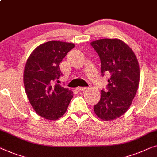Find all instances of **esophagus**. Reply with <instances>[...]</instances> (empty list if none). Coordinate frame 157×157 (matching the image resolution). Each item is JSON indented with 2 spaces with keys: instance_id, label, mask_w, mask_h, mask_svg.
<instances>
[{
  "instance_id": "34e87169",
  "label": "esophagus",
  "mask_w": 157,
  "mask_h": 157,
  "mask_svg": "<svg viewBox=\"0 0 157 157\" xmlns=\"http://www.w3.org/2000/svg\"><path fill=\"white\" fill-rule=\"evenodd\" d=\"M86 89V87H78L77 88L78 91H83V90H85Z\"/></svg>"
}]
</instances>
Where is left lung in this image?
Segmentation results:
<instances>
[{"label":"left lung","mask_w":157,"mask_h":157,"mask_svg":"<svg viewBox=\"0 0 157 157\" xmlns=\"http://www.w3.org/2000/svg\"><path fill=\"white\" fill-rule=\"evenodd\" d=\"M90 45L98 54L101 73L110 74L106 91L94 105L95 113L104 120L123 115L135 96L140 82V67L135 53L128 44L118 39L94 41Z\"/></svg>","instance_id":"left-lung-1"}]
</instances>
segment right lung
<instances>
[{
  "label": "right lung",
  "instance_id": "add662e5",
  "mask_svg": "<svg viewBox=\"0 0 157 157\" xmlns=\"http://www.w3.org/2000/svg\"><path fill=\"white\" fill-rule=\"evenodd\" d=\"M72 43L50 41L32 52L24 71V86L28 100L38 115L47 120H57L67 111L73 92L58 83L62 73L59 64Z\"/></svg>",
  "mask_w": 157,
  "mask_h": 157
}]
</instances>
